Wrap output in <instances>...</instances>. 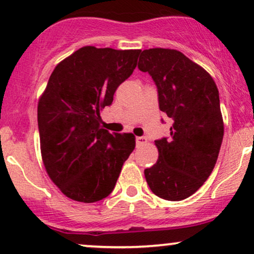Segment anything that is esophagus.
<instances>
[{
	"instance_id": "34e87169",
	"label": "esophagus",
	"mask_w": 254,
	"mask_h": 254,
	"mask_svg": "<svg viewBox=\"0 0 254 254\" xmlns=\"http://www.w3.org/2000/svg\"><path fill=\"white\" fill-rule=\"evenodd\" d=\"M148 142V139L145 137H136V144L137 145H143Z\"/></svg>"
}]
</instances>
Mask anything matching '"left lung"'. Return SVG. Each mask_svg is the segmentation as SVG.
<instances>
[{
	"instance_id": "8db88e82",
	"label": "left lung",
	"mask_w": 254,
	"mask_h": 254,
	"mask_svg": "<svg viewBox=\"0 0 254 254\" xmlns=\"http://www.w3.org/2000/svg\"><path fill=\"white\" fill-rule=\"evenodd\" d=\"M138 69L153 77L160 110L173 119L170 138L155 141L159 159L144 170L145 180L157 197L183 200L216 165L224 130L217 86L205 69L173 49L143 50Z\"/></svg>"
}]
</instances>
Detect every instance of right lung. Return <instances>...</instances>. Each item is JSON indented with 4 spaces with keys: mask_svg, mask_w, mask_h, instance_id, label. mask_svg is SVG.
Listing matches in <instances>:
<instances>
[{
    "mask_svg": "<svg viewBox=\"0 0 254 254\" xmlns=\"http://www.w3.org/2000/svg\"><path fill=\"white\" fill-rule=\"evenodd\" d=\"M141 50L83 46L52 71L38 101L40 151L46 173L72 200L94 203L115 189L136 141L110 133L100 112L137 65Z\"/></svg>",
    "mask_w": 254,
    "mask_h": 254,
    "instance_id": "right-lung-1",
    "label": "right lung"
}]
</instances>
